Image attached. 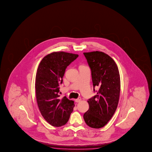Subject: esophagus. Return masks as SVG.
I'll return each mask as SVG.
<instances>
[{
  "instance_id": "1",
  "label": "esophagus",
  "mask_w": 152,
  "mask_h": 152,
  "mask_svg": "<svg viewBox=\"0 0 152 152\" xmlns=\"http://www.w3.org/2000/svg\"><path fill=\"white\" fill-rule=\"evenodd\" d=\"M81 100V98L79 97V98L76 99L75 100V102H77V103H79V102H80Z\"/></svg>"
}]
</instances>
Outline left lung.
<instances>
[{"label": "left lung", "mask_w": 152, "mask_h": 152, "mask_svg": "<svg viewBox=\"0 0 152 152\" xmlns=\"http://www.w3.org/2000/svg\"><path fill=\"white\" fill-rule=\"evenodd\" d=\"M91 71L94 91L96 95L88 100L89 108L83 115L85 122L93 128L105 126L111 120L118 105L120 77L113 59L102 52L83 53Z\"/></svg>", "instance_id": "left-lung-1"}]
</instances>
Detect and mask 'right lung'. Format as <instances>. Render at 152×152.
I'll use <instances>...</instances> for the list:
<instances>
[{
  "mask_svg": "<svg viewBox=\"0 0 152 152\" xmlns=\"http://www.w3.org/2000/svg\"><path fill=\"white\" fill-rule=\"evenodd\" d=\"M77 57V54L53 52L44 57L39 65L35 83L37 102L41 115L53 126L66 124L75 107L74 102L66 96L59 98V85L67 66Z\"/></svg>",
  "mask_w": 152,
  "mask_h": 152,
  "instance_id": "right-lung-1",
  "label": "right lung"
}]
</instances>
